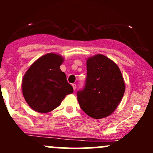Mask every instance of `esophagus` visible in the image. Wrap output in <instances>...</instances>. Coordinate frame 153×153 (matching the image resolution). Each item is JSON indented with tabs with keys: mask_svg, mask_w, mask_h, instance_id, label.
<instances>
[{
	"mask_svg": "<svg viewBox=\"0 0 153 153\" xmlns=\"http://www.w3.org/2000/svg\"><path fill=\"white\" fill-rule=\"evenodd\" d=\"M72 86H73V90H75V88H76V85H75V84H72Z\"/></svg>",
	"mask_w": 153,
	"mask_h": 153,
	"instance_id": "1",
	"label": "esophagus"
}]
</instances>
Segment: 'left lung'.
Segmentation results:
<instances>
[{"mask_svg":"<svg viewBox=\"0 0 153 153\" xmlns=\"http://www.w3.org/2000/svg\"><path fill=\"white\" fill-rule=\"evenodd\" d=\"M86 66L85 88L77 93L79 105L91 118H105L114 111L124 96V78L118 65L103 54L88 58Z\"/></svg>","mask_w":153,"mask_h":153,"instance_id":"1","label":"left lung"}]
</instances>
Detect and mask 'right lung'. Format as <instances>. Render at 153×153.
Returning <instances> with one entry per match:
<instances>
[{"mask_svg": "<svg viewBox=\"0 0 153 153\" xmlns=\"http://www.w3.org/2000/svg\"><path fill=\"white\" fill-rule=\"evenodd\" d=\"M64 58L59 54L48 53L30 66L22 80V93L33 110L48 113L60 105L66 95L73 93L65 73L59 67Z\"/></svg>", "mask_w": 153, "mask_h": 153, "instance_id": "1", "label": "right lung"}]
</instances>
